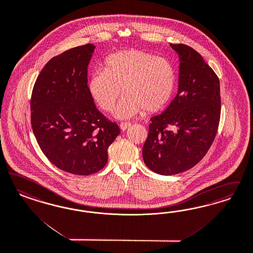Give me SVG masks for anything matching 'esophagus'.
I'll list each match as a JSON object with an SVG mask.
<instances>
[{
	"instance_id": "esophagus-1",
	"label": "esophagus",
	"mask_w": 253,
	"mask_h": 253,
	"mask_svg": "<svg viewBox=\"0 0 253 253\" xmlns=\"http://www.w3.org/2000/svg\"><path fill=\"white\" fill-rule=\"evenodd\" d=\"M130 126H131V123H129V122H122V123H121V125H120V127H121L122 131L127 130Z\"/></svg>"
}]
</instances>
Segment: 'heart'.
Here are the masks:
<instances>
[{
  "mask_svg": "<svg viewBox=\"0 0 253 253\" xmlns=\"http://www.w3.org/2000/svg\"><path fill=\"white\" fill-rule=\"evenodd\" d=\"M176 72L163 57L140 49L109 55L103 70H95L88 79L89 94L103 110L111 112L122 94L126 95L116 109L120 119L163 110L174 95Z\"/></svg>",
  "mask_w": 253,
  "mask_h": 253,
  "instance_id": "heart-1",
  "label": "heart"
}]
</instances>
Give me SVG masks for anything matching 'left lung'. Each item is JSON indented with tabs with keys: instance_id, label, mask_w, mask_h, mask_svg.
I'll return each mask as SVG.
<instances>
[{
	"instance_id": "obj_1",
	"label": "left lung",
	"mask_w": 253,
	"mask_h": 253,
	"mask_svg": "<svg viewBox=\"0 0 253 253\" xmlns=\"http://www.w3.org/2000/svg\"><path fill=\"white\" fill-rule=\"evenodd\" d=\"M179 57L177 94L166 110L150 119L143 147L144 163L164 175L191 169L209 151L220 118L219 80L192 47L170 44Z\"/></svg>"
}]
</instances>
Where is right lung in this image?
<instances>
[{
    "mask_svg": "<svg viewBox=\"0 0 253 253\" xmlns=\"http://www.w3.org/2000/svg\"><path fill=\"white\" fill-rule=\"evenodd\" d=\"M94 48L84 44L53 57L36 79L31 99L32 128L44 156L79 175L105 167L107 148L121 132L96 108L87 88Z\"/></svg>",
    "mask_w": 253,
    "mask_h": 253,
    "instance_id": "add662e5",
    "label": "right lung"
}]
</instances>
